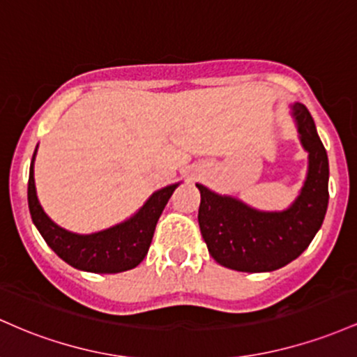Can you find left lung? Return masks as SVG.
I'll return each mask as SVG.
<instances>
[{
    "label": "left lung",
    "mask_w": 357,
    "mask_h": 357,
    "mask_svg": "<svg viewBox=\"0 0 357 357\" xmlns=\"http://www.w3.org/2000/svg\"><path fill=\"white\" fill-rule=\"evenodd\" d=\"M308 170L298 197L285 211H258L197 183L199 226L219 265L246 273L273 271L298 258L322 226L329 204V158L303 104H291Z\"/></svg>",
    "instance_id": "8db88e82"
}]
</instances>
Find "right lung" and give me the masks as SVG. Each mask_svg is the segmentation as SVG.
<instances>
[{"label":"right lung","mask_w":357,"mask_h":357,"mask_svg":"<svg viewBox=\"0 0 357 357\" xmlns=\"http://www.w3.org/2000/svg\"><path fill=\"white\" fill-rule=\"evenodd\" d=\"M35 155L37 150L30 163L28 209L31 221L55 255L70 266L91 273H119L138 266L148 253L158 218L178 183L153 192L142 209L125 222L92 234H75L57 226L40 206L33 178Z\"/></svg>","instance_id":"add662e5"}]
</instances>
